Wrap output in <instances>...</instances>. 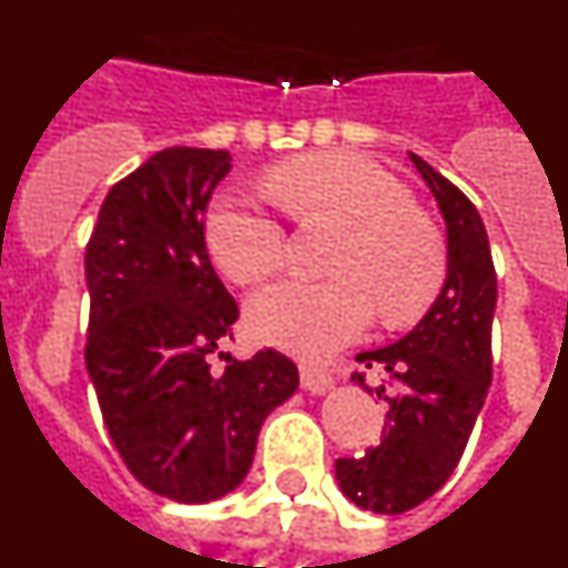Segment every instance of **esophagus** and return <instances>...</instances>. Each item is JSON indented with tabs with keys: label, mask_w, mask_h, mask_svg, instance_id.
I'll use <instances>...</instances> for the list:
<instances>
[{
	"label": "esophagus",
	"mask_w": 568,
	"mask_h": 568,
	"mask_svg": "<svg viewBox=\"0 0 568 568\" xmlns=\"http://www.w3.org/2000/svg\"><path fill=\"white\" fill-rule=\"evenodd\" d=\"M301 386L313 395H324L333 389V375L315 369V366H301Z\"/></svg>",
	"instance_id": "esophagus-1"
}]
</instances>
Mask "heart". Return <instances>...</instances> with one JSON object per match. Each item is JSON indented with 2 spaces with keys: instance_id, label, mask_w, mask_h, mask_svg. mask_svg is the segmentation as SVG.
<instances>
[{
  "instance_id": "b5f03b06",
  "label": "heart",
  "mask_w": 568,
  "mask_h": 568,
  "mask_svg": "<svg viewBox=\"0 0 568 568\" xmlns=\"http://www.w3.org/2000/svg\"><path fill=\"white\" fill-rule=\"evenodd\" d=\"M270 190L301 224L346 227L333 281L287 278L250 301L255 335L301 358H327L358 338L378 310L386 324L420 318L446 275V247L393 173L355 153H313L270 173ZM213 261L239 284L284 264L287 233L244 195H219L204 222Z\"/></svg>"
}]
</instances>
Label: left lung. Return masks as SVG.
I'll return each mask as SVG.
<instances>
[{
    "label": "left lung",
    "mask_w": 568,
    "mask_h": 568,
    "mask_svg": "<svg viewBox=\"0 0 568 568\" xmlns=\"http://www.w3.org/2000/svg\"><path fill=\"white\" fill-rule=\"evenodd\" d=\"M433 190L446 224V281L415 329L400 341L355 355L381 366L395 393L375 386L389 404L381 444L358 458L335 460V480L355 506L378 515L415 509L458 466L491 384V318L498 275L489 235L475 204L435 168L409 153ZM366 393L364 375H353Z\"/></svg>",
    "instance_id": "8db88e82"
}]
</instances>
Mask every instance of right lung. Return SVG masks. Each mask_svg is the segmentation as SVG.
<instances>
[{"label": "right lung", "instance_id": "obj_1", "mask_svg": "<svg viewBox=\"0 0 568 568\" xmlns=\"http://www.w3.org/2000/svg\"><path fill=\"white\" fill-rule=\"evenodd\" d=\"M230 162L204 148L150 155L110 187L84 250V361L104 426L133 478L179 504H210L247 478L261 424L298 389L275 349L210 364L239 318L204 241Z\"/></svg>", "mask_w": 568, "mask_h": 568}]
</instances>
